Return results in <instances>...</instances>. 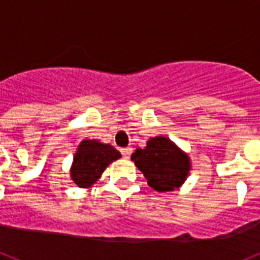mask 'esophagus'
I'll return each mask as SVG.
<instances>
[{
  "label": "esophagus",
  "instance_id": "esophagus-1",
  "mask_svg": "<svg viewBox=\"0 0 260 260\" xmlns=\"http://www.w3.org/2000/svg\"><path fill=\"white\" fill-rule=\"evenodd\" d=\"M131 153H132V148H123L121 149V154H123L124 158H129Z\"/></svg>",
  "mask_w": 260,
  "mask_h": 260
}]
</instances>
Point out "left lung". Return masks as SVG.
Returning <instances> with one entry per match:
<instances>
[{
	"mask_svg": "<svg viewBox=\"0 0 260 260\" xmlns=\"http://www.w3.org/2000/svg\"><path fill=\"white\" fill-rule=\"evenodd\" d=\"M131 160L143 172L148 185L160 193L178 189L190 171L189 156L164 136L149 139L147 147L137 148Z\"/></svg>",
	"mask_w": 260,
	"mask_h": 260,
	"instance_id": "obj_1",
	"label": "left lung"
}]
</instances>
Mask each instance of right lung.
Masks as SVG:
<instances>
[{"mask_svg":"<svg viewBox=\"0 0 260 260\" xmlns=\"http://www.w3.org/2000/svg\"><path fill=\"white\" fill-rule=\"evenodd\" d=\"M119 150L98 140H83L76 149L70 169L71 178L79 187H89L100 178L111 162L120 158Z\"/></svg>","mask_w":260,"mask_h":260,"instance_id":"right-lung-1","label":"right lung"}]
</instances>
